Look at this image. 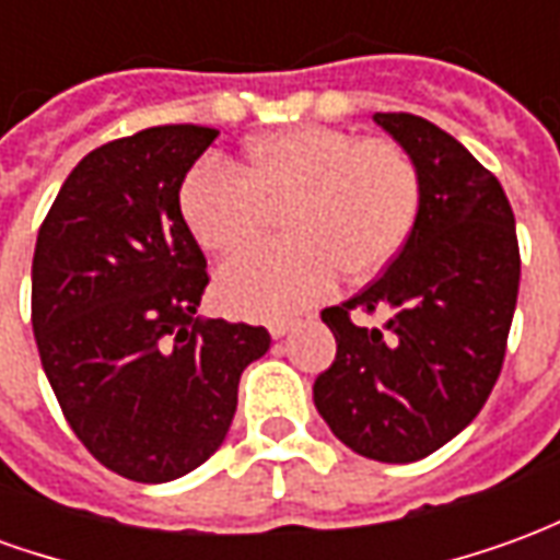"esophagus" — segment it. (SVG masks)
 Returning <instances> with one entry per match:
<instances>
[{
    "label": "esophagus",
    "mask_w": 560,
    "mask_h": 560,
    "mask_svg": "<svg viewBox=\"0 0 560 560\" xmlns=\"http://www.w3.org/2000/svg\"><path fill=\"white\" fill-rule=\"evenodd\" d=\"M291 327H293V320H272V324H269V336H272V339H281V336H288V332H291Z\"/></svg>",
    "instance_id": "1"
}]
</instances>
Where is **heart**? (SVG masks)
<instances>
[{
  "instance_id": "heart-1",
  "label": "heart",
  "mask_w": 560,
  "mask_h": 560,
  "mask_svg": "<svg viewBox=\"0 0 560 560\" xmlns=\"http://www.w3.org/2000/svg\"><path fill=\"white\" fill-rule=\"evenodd\" d=\"M281 212V243L224 264L219 303L245 317H284L324 300L339 272L375 279L411 243L422 173L405 147L332 126H293L252 140L240 171L200 161L183 176L179 215L200 248L236 255Z\"/></svg>"
}]
</instances>
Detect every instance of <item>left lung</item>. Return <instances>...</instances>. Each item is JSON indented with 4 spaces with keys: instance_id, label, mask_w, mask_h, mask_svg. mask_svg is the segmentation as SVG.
I'll return each instance as SVG.
<instances>
[{
    "instance_id": "1",
    "label": "left lung",
    "mask_w": 560,
    "mask_h": 560,
    "mask_svg": "<svg viewBox=\"0 0 560 560\" xmlns=\"http://www.w3.org/2000/svg\"><path fill=\"white\" fill-rule=\"evenodd\" d=\"M422 173L411 243L348 303L320 312L336 360L315 381L332 434L375 462L453 441L501 375L518 296L516 219L504 188L456 138L413 114H375ZM384 314L381 328L352 315Z\"/></svg>"
}]
</instances>
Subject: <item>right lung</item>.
Returning a JSON list of instances; mask_svg holds the SVG:
<instances>
[{
    "label": "right lung",
    "mask_w": 560,
    "mask_h": 560,
    "mask_svg": "<svg viewBox=\"0 0 560 560\" xmlns=\"http://www.w3.org/2000/svg\"><path fill=\"white\" fill-rule=\"evenodd\" d=\"M207 126H155L92 149L68 173L32 257V329L71 432L135 482L203 465L236 413L245 365L269 332L197 317L207 257L179 185Z\"/></svg>",
    "instance_id": "obj_1"
}]
</instances>
